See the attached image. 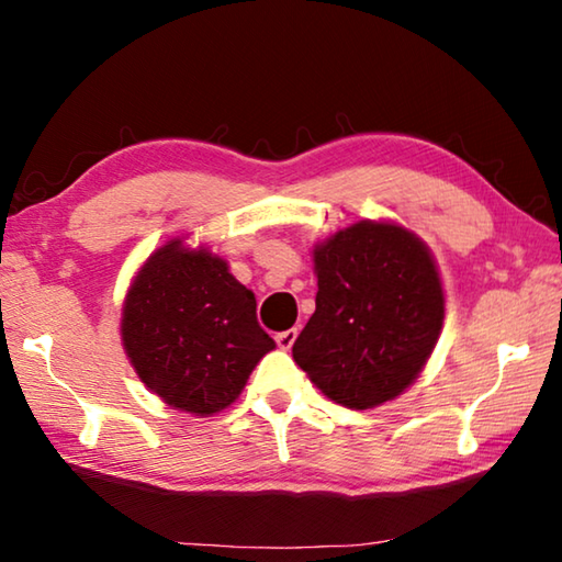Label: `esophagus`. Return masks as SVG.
<instances>
[{
  "label": "esophagus",
  "instance_id": "esophagus-1",
  "mask_svg": "<svg viewBox=\"0 0 562 562\" xmlns=\"http://www.w3.org/2000/svg\"><path fill=\"white\" fill-rule=\"evenodd\" d=\"M294 339H297V329H284V331H278V335H274V341H278V347L284 349V351H288L294 345Z\"/></svg>",
  "mask_w": 562,
  "mask_h": 562
}]
</instances>
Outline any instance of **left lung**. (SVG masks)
Masks as SVG:
<instances>
[{"label": "left lung", "instance_id": "obj_1", "mask_svg": "<svg viewBox=\"0 0 562 562\" xmlns=\"http://www.w3.org/2000/svg\"><path fill=\"white\" fill-rule=\"evenodd\" d=\"M315 315L292 357L331 402L372 408L422 372L443 325L426 245L392 223L361 221L315 250Z\"/></svg>", "mask_w": 562, "mask_h": 562}]
</instances>
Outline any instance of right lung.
Returning <instances> with one entry per match:
<instances>
[{
  "label": "right lung",
  "mask_w": 562,
  "mask_h": 562,
  "mask_svg": "<svg viewBox=\"0 0 562 562\" xmlns=\"http://www.w3.org/2000/svg\"><path fill=\"white\" fill-rule=\"evenodd\" d=\"M255 294L227 262L173 240L133 280L121 335L133 369L166 404L215 414L240 396L255 364L274 349Z\"/></svg>",
  "instance_id": "right-lung-1"
}]
</instances>
